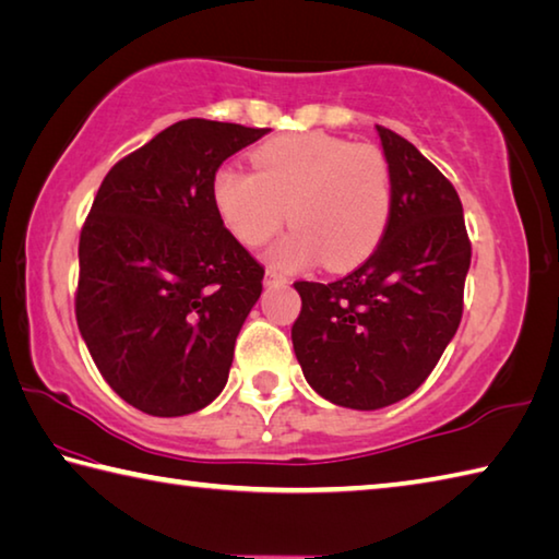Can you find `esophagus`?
Returning a JSON list of instances; mask_svg holds the SVG:
<instances>
[{
  "label": "esophagus",
  "mask_w": 559,
  "mask_h": 559,
  "mask_svg": "<svg viewBox=\"0 0 559 559\" xmlns=\"http://www.w3.org/2000/svg\"><path fill=\"white\" fill-rule=\"evenodd\" d=\"M289 282V277L287 275H280L277 270H267L265 272V284L270 287V284H287Z\"/></svg>",
  "instance_id": "esophagus-1"
}]
</instances>
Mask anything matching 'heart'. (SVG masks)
<instances>
[{
    "label": "heart",
    "instance_id": "heart-1",
    "mask_svg": "<svg viewBox=\"0 0 559 559\" xmlns=\"http://www.w3.org/2000/svg\"><path fill=\"white\" fill-rule=\"evenodd\" d=\"M255 175L221 167L214 202L240 243L265 246L289 216L292 234L272 248L282 267L321 255L329 270L360 265L384 238L392 218V167L372 143L329 133H292L265 141L250 155Z\"/></svg>",
    "mask_w": 559,
    "mask_h": 559
}]
</instances>
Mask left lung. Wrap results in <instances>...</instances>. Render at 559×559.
<instances>
[{"label": "left lung", "instance_id": "8db88e82", "mask_svg": "<svg viewBox=\"0 0 559 559\" xmlns=\"http://www.w3.org/2000/svg\"><path fill=\"white\" fill-rule=\"evenodd\" d=\"M392 167V218L360 267L335 282H294L292 343L329 402L372 411L414 394L455 335L472 243L455 187L414 143L377 126Z\"/></svg>", "mask_w": 559, "mask_h": 559}]
</instances>
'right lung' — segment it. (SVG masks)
Here are the masks:
<instances>
[{"label":"right lung","instance_id":"1","mask_svg":"<svg viewBox=\"0 0 559 559\" xmlns=\"http://www.w3.org/2000/svg\"><path fill=\"white\" fill-rule=\"evenodd\" d=\"M265 133L177 121L111 167L84 218L80 333L107 384L143 414H194L226 386L265 267L224 226L212 185Z\"/></svg>","mask_w":559,"mask_h":559}]
</instances>
